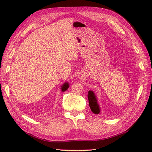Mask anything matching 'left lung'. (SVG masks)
I'll list each match as a JSON object with an SVG mask.
<instances>
[{"label":"left lung","mask_w":152,"mask_h":152,"mask_svg":"<svg viewBox=\"0 0 152 152\" xmlns=\"http://www.w3.org/2000/svg\"><path fill=\"white\" fill-rule=\"evenodd\" d=\"M88 97L89 100V107L91 108V110L95 114H99L101 113V108L98 104L97 99L95 94L93 91H89Z\"/></svg>","instance_id":"1"}]
</instances>
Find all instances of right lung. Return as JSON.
Here are the masks:
<instances>
[{
	"instance_id": "1",
	"label": "right lung",
	"mask_w": 152,
	"mask_h": 152,
	"mask_svg": "<svg viewBox=\"0 0 152 152\" xmlns=\"http://www.w3.org/2000/svg\"><path fill=\"white\" fill-rule=\"evenodd\" d=\"M69 88V83L68 82H65L61 86V91L62 92H64L65 91H66V90L68 89V88Z\"/></svg>"
}]
</instances>
